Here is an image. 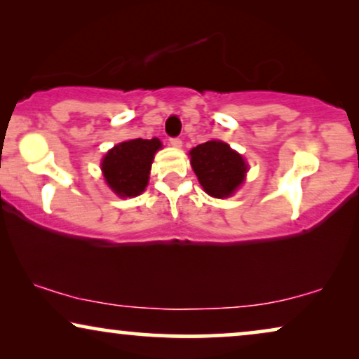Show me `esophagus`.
I'll return each instance as SVG.
<instances>
[{"label": "esophagus", "mask_w": 359, "mask_h": 359, "mask_svg": "<svg viewBox=\"0 0 359 359\" xmlns=\"http://www.w3.org/2000/svg\"><path fill=\"white\" fill-rule=\"evenodd\" d=\"M170 145H173L175 149H180V147H181V139H180V137H171Z\"/></svg>", "instance_id": "1"}]
</instances>
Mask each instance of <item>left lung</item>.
<instances>
[{
    "label": "left lung",
    "instance_id": "left-lung-1",
    "mask_svg": "<svg viewBox=\"0 0 359 359\" xmlns=\"http://www.w3.org/2000/svg\"><path fill=\"white\" fill-rule=\"evenodd\" d=\"M189 155L201 186L214 198H227L243 183L247 163L224 142L209 140L194 147Z\"/></svg>",
    "mask_w": 359,
    "mask_h": 359
}]
</instances>
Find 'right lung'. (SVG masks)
<instances>
[{
  "mask_svg": "<svg viewBox=\"0 0 359 359\" xmlns=\"http://www.w3.org/2000/svg\"><path fill=\"white\" fill-rule=\"evenodd\" d=\"M161 147L158 139H135L122 142L107 151L101 170L106 183L121 198H134L145 189L155 151Z\"/></svg>",
  "mask_w": 359,
  "mask_h": 359,
  "instance_id": "1",
  "label": "right lung"
}]
</instances>
